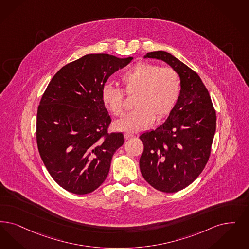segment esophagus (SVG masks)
<instances>
[{
	"mask_svg": "<svg viewBox=\"0 0 249 249\" xmlns=\"http://www.w3.org/2000/svg\"><path fill=\"white\" fill-rule=\"evenodd\" d=\"M124 137H125V139L129 140L131 139V138H134V137H135V135H133V134H129V133H125V134H124Z\"/></svg>",
	"mask_w": 249,
	"mask_h": 249,
	"instance_id": "34e87169",
	"label": "esophagus"
}]
</instances>
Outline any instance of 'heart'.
Here are the masks:
<instances>
[{"mask_svg": "<svg viewBox=\"0 0 249 249\" xmlns=\"http://www.w3.org/2000/svg\"><path fill=\"white\" fill-rule=\"evenodd\" d=\"M121 81L127 94H137V109L115 122V128L120 131L132 133L147 129L154 120L166 118L179 99L180 79L171 68L140 62L122 75ZM102 101L114 116L124 114V92L120 88L105 85Z\"/></svg>", "mask_w": 249, "mask_h": 249, "instance_id": "b5f03b06", "label": "heart"}]
</instances>
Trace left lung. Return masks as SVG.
Here are the masks:
<instances>
[{
    "label": "left lung",
    "instance_id": "8db88e82",
    "mask_svg": "<svg viewBox=\"0 0 249 249\" xmlns=\"http://www.w3.org/2000/svg\"><path fill=\"white\" fill-rule=\"evenodd\" d=\"M144 58L162 60L179 74L180 93L168 119L140 136L142 177L155 189L176 193L196 179L210 156L216 131V112L198 75L169 53H147Z\"/></svg>",
    "mask_w": 249,
    "mask_h": 249
}]
</instances>
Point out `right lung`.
Listing matches in <instances>:
<instances>
[{"label":"right lung","instance_id":"add662e5","mask_svg":"<svg viewBox=\"0 0 249 249\" xmlns=\"http://www.w3.org/2000/svg\"><path fill=\"white\" fill-rule=\"evenodd\" d=\"M132 59L84 55L63 67L41 97L36 131L40 158L52 178L70 193L86 195L97 189L124 142L121 132H107L111 118L102 89L112 74Z\"/></svg>","mask_w":249,"mask_h":249}]
</instances>
